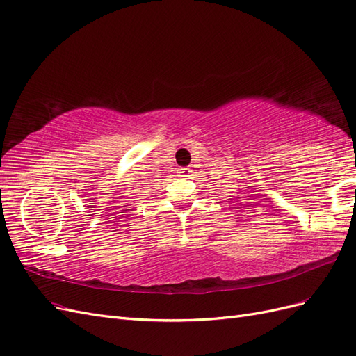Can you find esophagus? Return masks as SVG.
Masks as SVG:
<instances>
[{
  "label": "esophagus",
  "mask_w": 356,
  "mask_h": 356,
  "mask_svg": "<svg viewBox=\"0 0 356 356\" xmlns=\"http://www.w3.org/2000/svg\"><path fill=\"white\" fill-rule=\"evenodd\" d=\"M191 172H192V170L188 168V167L180 168V175H181V176H191Z\"/></svg>",
  "instance_id": "1"
}]
</instances>
